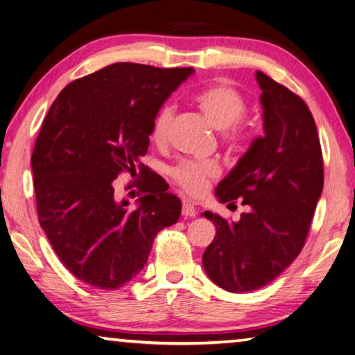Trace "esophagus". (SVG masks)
Listing matches in <instances>:
<instances>
[{"label":"esophagus","instance_id":"34e87169","mask_svg":"<svg viewBox=\"0 0 355 355\" xmlns=\"http://www.w3.org/2000/svg\"><path fill=\"white\" fill-rule=\"evenodd\" d=\"M182 214L184 216V218H196L197 216V209L194 208V205L189 202H183V208H182Z\"/></svg>","mask_w":355,"mask_h":355}]
</instances>
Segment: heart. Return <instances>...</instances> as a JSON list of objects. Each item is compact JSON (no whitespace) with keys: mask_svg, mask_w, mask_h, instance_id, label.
I'll return each instance as SVG.
<instances>
[{"mask_svg":"<svg viewBox=\"0 0 355 355\" xmlns=\"http://www.w3.org/2000/svg\"><path fill=\"white\" fill-rule=\"evenodd\" d=\"M196 105L203 116L216 130L224 131L222 141L230 148L243 146L244 133L238 127V122L248 112V105L241 94L228 84H214L203 89L196 95ZM173 119V107L171 105L161 106L156 111L150 127V139L158 146H163L169 137L171 123ZM220 173V167L214 161H182L171 169V177L180 188L191 196H200L207 191L209 180L216 178Z\"/></svg>","mask_w":355,"mask_h":355,"instance_id":"1","label":"heart"}]
</instances>
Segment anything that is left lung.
Wrapping results in <instances>:
<instances>
[{"label": "left lung", "mask_w": 355, "mask_h": 355, "mask_svg": "<svg viewBox=\"0 0 355 355\" xmlns=\"http://www.w3.org/2000/svg\"><path fill=\"white\" fill-rule=\"evenodd\" d=\"M264 136L257 137L216 188L219 202L243 199L238 222L205 211L216 236L203 268L230 293L271 284L302 250L324 183L322 152L305 101L258 70Z\"/></svg>", "instance_id": "8db88e82"}]
</instances>
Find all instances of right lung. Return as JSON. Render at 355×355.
Returning <instances> with one entry per match:
<instances>
[{
	"instance_id": "obj_1",
	"label": "right lung",
	"mask_w": 355,
	"mask_h": 355,
	"mask_svg": "<svg viewBox=\"0 0 355 355\" xmlns=\"http://www.w3.org/2000/svg\"><path fill=\"white\" fill-rule=\"evenodd\" d=\"M192 73L117 62L71 81L53 101L31 156L35 203L59 260L84 284H128L156 233L178 220L182 202L141 158L156 111ZM120 173L143 178L135 209L113 192Z\"/></svg>"
}]
</instances>
